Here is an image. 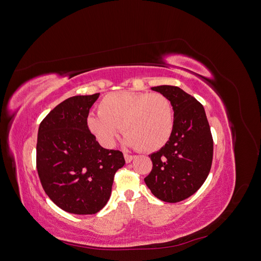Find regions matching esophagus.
I'll return each mask as SVG.
<instances>
[{
    "mask_svg": "<svg viewBox=\"0 0 261 261\" xmlns=\"http://www.w3.org/2000/svg\"><path fill=\"white\" fill-rule=\"evenodd\" d=\"M124 158H125V162L129 163L134 160V158H135V156L132 155V154H128V153H124Z\"/></svg>",
    "mask_w": 261,
    "mask_h": 261,
    "instance_id": "1",
    "label": "esophagus"
}]
</instances>
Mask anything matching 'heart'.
I'll return each mask as SVG.
<instances>
[{"mask_svg": "<svg viewBox=\"0 0 261 261\" xmlns=\"http://www.w3.org/2000/svg\"><path fill=\"white\" fill-rule=\"evenodd\" d=\"M90 114L87 126L105 147H112L121 126L125 144L140 151L152 152L170 140L174 129L171 100L159 92L117 91L108 93Z\"/></svg>", "mask_w": 261, "mask_h": 261, "instance_id": "obj_1", "label": "heart"}]
</instances>
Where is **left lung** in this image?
I'll use <instances>...</instances> for the list:
<instances>
[{"instance_id": "left-lung-1", "label": "left lung", "mask_w": 261, "mask_h": 261, "mask_svg": "<svg viewBox=\"0 0 261 261\" xmlns=\"http://www.w3.org/2000/svg\"><path fill=\"white\" fill-rule=\"evenodd\" d=\"M167 96L174 111V129L167 145L150 154L152 170L145 177L162 201L178 202L194 195L206 180L212 164L213 139L200 102L175 86L151 88Z\"/></svg>"}]
</instances>
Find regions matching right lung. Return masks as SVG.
I'll use <instances>...</instances> for the list:
<instances>
[{"instance_id": "add662e5", "label": "right lung", "mask_w": 261, "mask_h": 261, "mask_svg": "<svg viewBox=\"0 0 261 261\" xmlns=\"http://www.w3.org/2000/svg\"><path fill=\"white\" fill-rule=\"evenodd\" d=\"M100 93L64 100L40 123L37 171L45 194L66 212L94 215L110 199L115 172L125 164L120 150L105 149L87 126Z\"/></svg>"}]
</instances>
